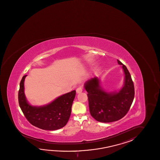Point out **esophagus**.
<instances>
[{
	"label": "esophagus",
	"mask_w": 160,
	"mask_h": 160,
	"mask_svg": "<svg viewBox=\"0 0 160 160\" xmlns=\"http://www.w3.org/2000/svg\"><path fill=\"white\" fill-rule=\"evenodd\" d=\"M82 87H81V86L78 87V88H77V90H76V92H77L78 94L82 92Z\"/></svg>",
	"instance_id": "esophagus-1"
}]
</instances>
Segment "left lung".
<instances>
[{
    "instance_id": "left-lung-1",
    "label": "left lung",
    "mask_w": 160,
    "mask_h": 160,
    "mask_svg": "<svg viewBox=\"0 0 160 160\" xmlns=\"http://www.w3.org/2000/svg\"><path fill=\"white\" fill-rule=\"evenodd\" d=\"M122 65L125 74L124 84L118 92H107L99 85L95 77L86 82L84 87L88 94L89 109L91 116L97 121L111 122L118 121L128 113L135 95L134 85L127 67Z\"/></svg>"
}]
</instances>
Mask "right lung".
<instances>
[{
	"label": "right lung",
	"instance_id": "right-lung-1",
	"mask_svg": "<svg viewBox=\"0 0 160 160\" xmlns=\"http://www.w3.org/2000/svg\"><path fill=\"white\" fill-rule=\"evenodd\" d=\"M26 76H23L20 82L18 102L28 121L33 126L44 130H57L63 127L69 119L76 91L60 96L47 105L32 106L29 104L24 94Z\"/></svg>",
	"mask_w": 160,
	"mask_h": 160
}]
</instances>
